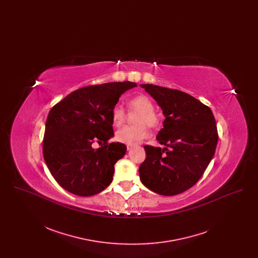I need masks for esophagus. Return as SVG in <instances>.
<instances>
[{"label":"esophagus","mask_w":258,"mask_h":258,"mask_svg":"<svg viewBox=\"0 0 258 258\" xmlns=\"http://www.w3.org/2000/svg\"><path fill=\"white\" fill-rule=\"evenodd\" d=\"M132 148H133V145H128V144L126 145V149H127V150H131Z\"/></svg>","instance_id":"obj_1"}]
</instances>
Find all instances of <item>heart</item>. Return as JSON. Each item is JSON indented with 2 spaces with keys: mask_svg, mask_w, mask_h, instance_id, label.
Returning a JSON list of instances; mask_svg holds the SVG:
<instances>
[{
  "mask_svg": "<svg viewBox=\"0 0 258 258\" xmlns=\"http://www.w3.org/2000/svg\"><path fill=\"white\" fill-rule=\"evenodd\" d=\"M130 111H136V125H126L116 133V139L128 145H135L147 138L150 127H157L160 123V116L155 111V104L151 98L145 95H138L131 98L127 102ZM111 122L115 126L124 123L125 111L121 105H115L110 113Z\"/></svg>",
  "mask_w": 258,
  "mask_h": 258,
  "instance_id": "1",
  "label": "heart"
}]
</instances>
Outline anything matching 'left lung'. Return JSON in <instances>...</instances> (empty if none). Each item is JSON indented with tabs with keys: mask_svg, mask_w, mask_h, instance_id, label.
<instances>
[{
	"mask_svg": "<svg viewBox=\"0 0 258 258\" xmlns=\"http://www.w3.org/2000/svg\"><path fill=\"white\" fill-rule=\"evenodd\" d=\"M165 116L157 136L164 149L145 145L139 166L142 184L161 196L180 195L197 184L218 144V130L207 105L179 90L142 84Z\"/></svg>",
	"mask_w": 258,
	"mask_h": 258,
	"instance_id": "left-lung-1",
	"label": "left lung"
}]
</instances>
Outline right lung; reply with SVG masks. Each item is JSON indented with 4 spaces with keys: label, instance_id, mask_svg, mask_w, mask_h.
<instances>
[{
    "label": "right lung",
    "instance_id": "obj_1",
    "mask_svg": "<svg viewBox=\"0 0 258 258\" xmlns=\"http://www.w3.org/2000/svg\"><path fill=\"white\" fill-rule=\"evenodd\" d=\"M136 86L124 81L82 87L51 108L42 153L50 173L66 190L91 197L110 184L114 164L126 151L123 143H108L114 135L111 110L123 92ZM95 142L104 144L94 149Z\"/></svg>",
    "mask_w": 258,
    "mask_h": 258
}]
</instances>
